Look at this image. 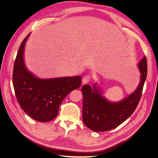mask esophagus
I'll return each mask as SVG.
<instances>
[{"mask_svg": "<svg viewBox=\"0 0 158 158\" xmlns=\"http://www.w3.org/2000/svg\"><path fill=\"white\" fill-rule=\"evenodd\" d=\"M91 79V76L90 74H87L85 76H84L83 79H82V84H85L86 83H87Z\"/></svg>", "mask_w": 158, "mask_h": 158, "instance_id": "esophagus-1", "label": "esophagus"}]
</instances>
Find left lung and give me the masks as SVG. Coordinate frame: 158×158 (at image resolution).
I'll list each match as a JSON object with an SVG mask.
<instances>
[{"mask_svg":"<svg viewBox=\"0 0 158 158\" xmlns=\"http://www.w3.org/2000/svg\"><path fill=\"white\" fill-rule=\"evenodd\" d=\"M141 81L132 94L119 102H111L101 95L94 84L93 89L85 84L82 87L83 95L82 119L84 124L96 132L113 129L128 119L136 109L141 98L148 73L144 56L138 63Z\"/></svg>","mask_w":158,"mask_h":158,"instance_id":"left-lung-1","label":"left lung"}]
</instances>
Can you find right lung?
Wrapping results in <instances>:
<instances>
[{
	"instance_id": "add662e5",
	"label": "right lung",
	"mask_w": 158,
	"mask_h": 158,
	"mask_svg": "<svg viewBox=\"0 0 158 158\" xmlns=\"http://www.w3.org/2000/svg\"><path fill=\"white\" fill-rule=\"evenodd\" d=\"M30 34L22 42L15 60L13 85L17 101L27 114L35 121L48 122L57 116L59 106L70 92L81 85V77L42 79L26 68L24 49Z\"/></svg>"
}]
</instances>
